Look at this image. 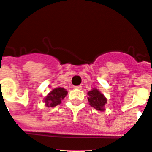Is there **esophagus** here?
Listing matches in <instances>:
<instances>
[{
    "instance_id": "34e87169",
    "label": "esophagus",
    "mask_w": 152,
    "mask_h": 152,
    "mask_svg": "<svg viewBox=\"0 0 152 152\" xmlns=\"http://www.w3.org/2000/svg\"><path fill=\"white\" fill-rule=\"evenodd\" d=\"M74 89H82V86H74Z\"/></svg>"
}]
</instances>
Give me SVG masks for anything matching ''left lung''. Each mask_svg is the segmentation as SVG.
Wrapping results in <instances>:
<instances>
[{
  "label": "left lung",
  "instance_id": "1",
  "mask_svg": "<svg viewBox=\"0 0 152 152\" xmlns=\"http://www.w3.org/2000/svg\"><path fill=\"white\" fill-rule=\"evenodd\" d=\"M88 101L89 102V105L94 107L98 111L103 112L105 108L104 106L107 103V99L102 93L99 91V89H93L88 92Z\"/></svg>",
  "mask_w": 152,
  "mask_h": 152
}]
</instances>
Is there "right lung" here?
Wrapping results in <instances>:
<instances>
[{
  "label": "right lung",
  "instance_id": "add662e5",
  "mask_svg": "<svg viewBox=\"0 0 152 152\" xmlns=\"http://www.w3.org/2000/svg\"><path fill=\"white\" fill-rule=\"evenodd\" d=\"M67 94V91L66 89L58 87L56 89H53L52 91L48 94V95L45 98V103L48 107H53L61 103L66 95Z\"/></svg>",
  "mask_w": 152,
  "mask_h": 152
}]
</instances>
